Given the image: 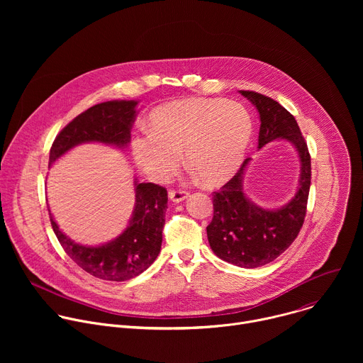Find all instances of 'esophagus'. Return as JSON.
I'll list each match as a JSON object with an SVG mask.
<instances>
[{
    "label": "esophagus",
    "mask_w": 363,
    "mask_h": 363,
    "mask_svg": "<svg viewBox=\"0 0 363 363\" xmlns=\"http://www.w3.org/2000/svg\"><path fill=\"white\" fill-rule=\"evenodd\" d=\"M189 196V192L186 191H169V199L172 202H182Z\"/></svg>",
    "instance_id": "1"
}]
</instances>
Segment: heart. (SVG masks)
<instances>
[{
  "mask_svg": "<svg viewBox=\"0 0 363 363\" xmlns=\"http://www.w3.org/2000/svg\"><path fill=\"white\" fill-rule=\"evenodd\" d=\"M252 135L248 111L240 101L185 97L155 109L150 128L130 142L136 167L152 181L167 182L185 161L205 184L230 179L241 167Z\"/></svg>",
  "mask_w": 363,
  "mask_h": 363,
  "instance_id": "b5f03b06",
  "label": "heart"
}]
</instances>
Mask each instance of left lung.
<instances>
[{"instance_id": "left-lung-1", "label": "left lung", "mask_w": 363, "mask_h": 363, "mask_svg": "<svg viewBox=\"0 0 363 363\" xmlns=\"http://www.w3.org/2000/svg\"><path fill=\"white\" fill-rule=\"evenodd\" d=\"M260 115L258 149L276 139L291 143L298 155L300 174L294 196L280 208H263L244 192L247 158L218 192H214V217L206 227L208 242L221 260L244 267H262L284 252L296 240L304 217L310 189V155L300 128L279 101L255 91L240 90Z\"/></svg>"}]
</instances>
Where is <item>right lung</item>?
I'll return each mask as SVG.
<instances>
[{"label":"right lung","instance_id":"1","mask_svg":"<svg viewBox=\"0 0 363 363\" xmlns=\"http://www.w3.org/2000/svg\"><path fill=\"white\" fill-rule=\"evenodd\" d=\"M138 100H109L91 106L74 118L55 139L50 149L48 167L82 143H103L126 149L130 129L136 119ZM135 206L128 227L109 242L83 245L69 238L55 221L53 225L62 247L72 260L89 274L109 281H126L143 273L161 251L168 192L150 182L139 184L135 178Z\"/></svg>","mask_w":363,"mask_h":363}]
</instances>
